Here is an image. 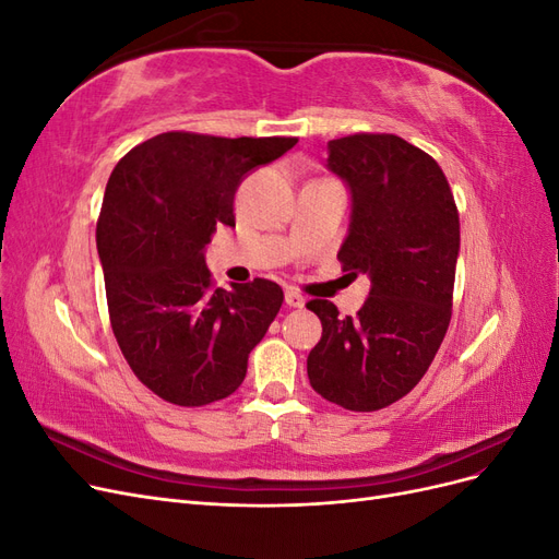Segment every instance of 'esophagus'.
Here are the masks:
<instances>
[{
  "label": "esophagus",
  "mask_w": 559,
  "mask_h": 559,
  "mask_svg": "<svg viewBox=\"0 0 559 559\" xmlns=\"http://www.w3.org/2000/svg\"><path fill=\"white\" fill-rule=\"evenodd\" d=\"M284 300H286V306H289V308H302V306H306V298H302V294H298L294 289L286 292Z\"/></svg>",
  "instance_id": "esophagus-1"
}]
</instances>
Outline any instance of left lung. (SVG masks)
Segmentation results:
<instances>
[{"label": "left lung", "mask_w": 559, "mask_h": 559, "mask_svg": "<svg viewBox=\"0 0 559 559\" xmlns=\"http://www.w3.org/2000/svg\"><path fill=\"white\" fill-rule=\"evenodd\" d=\"M329 167L352 191V224L337 261L370 277L357 317L308 302L321 341L308 357L314 392L354 413L403 399L427 373L452 317L460 212L425 151L386 132L329 142Z\"/></svg>", "instance_id": "1"}]
</instances>
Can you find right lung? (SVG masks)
<instances>
[{
	"label": "right lung",
	"instance_id": "obj_1",
	"mask_svg": "<svg viewBox=\"0 0 559 559\" xmlns=\"http://www.w3.org/2000/svg\"><path fill=\"white\" fill-rule=\"evenodd\" d=\"M296 142L173 130L114 167L97 218L109 321L132 373L163 401L200 408L230 396L277 317L280 284L218 289L202 251L216 226H235L242 177Z\"/></svg>",
	"mask_w": 559,
	"mask_h": 559
}]
</instances>
